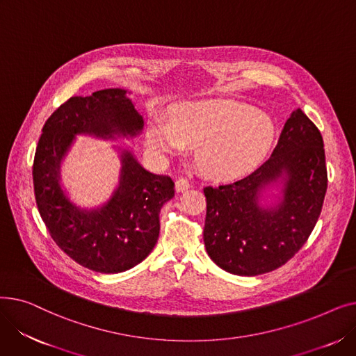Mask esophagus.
<instances>
[{
    "instance_id": "34e87169",
    "label": "esophagus",
    "mask_w": 356,
    "mask_h": 356,
    "mask_svg": "<svg viewBox=\"0 0 356 356\" xmlns=\"http://www.w3.org/2000/svg\"><path fill=\"white\" fill-rule=\"evenodd\" d=\"M189 188H191V183H189V180H188V179H183V177H180V179H177V180H176V191L183 192V191L189 189Z\"/></svg>"
}]
</instances>
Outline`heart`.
Wrapping results in <instances>:
<instances>
[{
    "mask_svg": "<svg viewBox=\"0 0 356 356\" xmlns=\"http://www.w3.org/2000/svg\"><path fill=\"white\" fill-rule=\"evenodd\" d=\"M273 120L252 106L228 99L179 104L170 121L148 124L145 143L159 157L196 145L202 170L216 179L244 175L264 159L274 141Z\"/></svg>",
    "mask_w": 356,
    "mask_h": 356,
    "instance_id": "obj_1",
    "label": "heart"
}]
</instances>
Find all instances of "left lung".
<instances>
[{
  "label": "left lung",
  "mask_w": 356,
  "mask_h": 356,
  "mask_svg": "<svg viewBox=\"0 0 356 356\" xmlns=\"http://www.w3.org/2000/svg\"><path fill=\"white\" fill-rule=\"evenodd\" d=\"M282 183L276 202L262 195ZM327 172L321 131L297 108L270 159L245 177L208 186L203 241L213 263L231 274L258 275L286 264L321 216Z\"/></svg>",
  "instance_id": "obj_1"
}]
</instances>
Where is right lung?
<instances>
[{"mask_svg":"<svg viewBox=\"0 0 356 356\" xmlns=\"http://www.w3.org/2000/svg\"><path fill=\"white\" fill-rule=\"evenodd\" d=\"M127 93L112 88L66 101L46 121L33 163L35 203L51 238L78 264L104 274L127 271L147 258L157 244L163 204L175 196L170 177L145 170L121 147H115L120 181L108 202L81 208L62 189V163L76 136L117 140L141 134L144 120Z\"/></svg>","mask_w":356,"mask_h":356,"instance_id":"add662e5","label":"right lung"}]
</instances>
